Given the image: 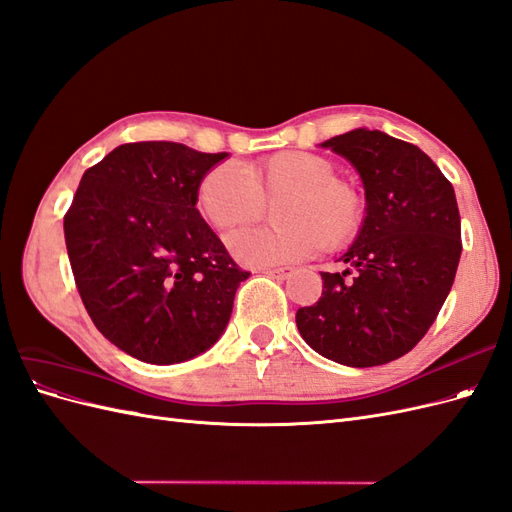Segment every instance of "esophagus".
Returning <instances> with one entry per match:
<instances>
[{
    "label": "esophagus",
    "mask_w": 512,
    "mask_h": 512,
    "mask_svg": "<svg viewBox=\"0 0 512 512\" xmlns=\"http://www.w3.org/2000/svg\"><path fill=\"white\" fill-rule=\"evenodd\" d=\"M267 275L275 277V280H286L288 275H292V269L290 267H282V269H269Z\"/></svg>",
    "instance_id": "34e87169"
}]
</instances>
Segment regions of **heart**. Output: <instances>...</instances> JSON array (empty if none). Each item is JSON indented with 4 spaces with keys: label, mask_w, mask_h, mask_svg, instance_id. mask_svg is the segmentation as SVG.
Masks as SVG:
<instances>
[{
    "label": "heart",
    "mask_w": 512,
    "mask_h": 512,
    "mask_svg": "<svg viewBox=\"0 0 512 512\" xmlns=\"http://www.w3.org/2000/svg\"><path fill=\"white\" fill-rule=\"evenodd\" d=\"M273 228L230 235V254L245 267L286 265L324 250H342L361 232L365 198L354 183L335 177V164L309 151H277L245 164H218L203 175L196 207L215 230L258 220L273 203Z\"/></svg>",
    "instance_id": "obj_1"
}]
</instances>
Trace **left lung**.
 Here are the masks:
<instances>
[{"label": "left lung", "mask_w": 512, "mask_h": 512, "mask_svg": "<svg viewBox=\"0 0 512 512\" xmlns=\"http://www.w3.org/2000/svg\"><path fill=\"white\" fill-rule=\"evenodd\" d=\"M346 158L365 190V222L342 271L297 312L309 348L348 367L391 363L410 352L442 309L461 256L453 185L425 151L380 130L356 128L320 143Z\"/></svg>", "instance_id": "1"}]
</instances>
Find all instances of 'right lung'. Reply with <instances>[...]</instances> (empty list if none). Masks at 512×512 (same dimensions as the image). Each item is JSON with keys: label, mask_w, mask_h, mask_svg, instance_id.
I'll return each instance as SVG.
<instances>
[{"label": "right lung", "mask_w": 512, "mask_h": 512, "mask_svg": "<svg viewBox=\"0 0 512 512\" xmlns=\"http://www.w3.org/2000/svg\"><path fill=\"white\" fill-rule=\"evenodd\" d=\"M228 153L147 141L85 170L64 218L76 288L98 331L151 365L190 361L222 337L243 280L196 209Z\"/></svg>", "instance_id": "add662e5"}]
</instances>
